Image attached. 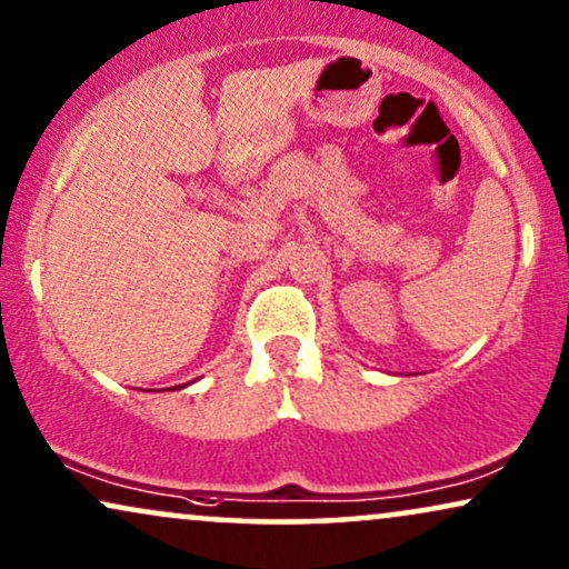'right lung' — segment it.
Returning a JSON list of instances; mask_svg holds the SVG:
<instances>
[{
    "label": "right lung",
    "instance_id": "obj_1",
    "mask_svg": "<svg viewBox=\"0 0 569 569\" xmlns=\"http://www.w3.org/2000/svg\"><path fill=\"white\" fill-rule=\"evenodd\" d=\"M172 388H186V386H172Z\"/></svg>",
    "mask_w": 569,
    "mask_h": 569
}]
</instances>
